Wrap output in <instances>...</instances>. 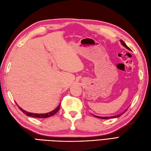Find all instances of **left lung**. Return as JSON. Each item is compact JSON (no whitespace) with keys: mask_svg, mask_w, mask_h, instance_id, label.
I'll use <instances>...</instances> for the list:
<instances>
[{"mask_svg":"<svg viewBox=\"0 0 151 151\" xmlns=\"http://www.w3.org/2000/svg\"><path fill=\"white\" fill-rule=\"evenodd\" d=\"M121 44L124 46V47H126V48H127L128 50H130V49L129 48L128 46L126 45V44L125 43L123 42L122 40H121ZM127 110L125 111H127ZM125 111L124 112H123V113H122L121 114H119V115H116V116H96V115H94V116H96V117H97V118H99V119H113V118H116V117H119V116H120L121 115H122L123 113H125Z\"/></svg>","mask_w":151,"mask_h":151,"instance_id":"1","label":"left lung"}]
</instances>
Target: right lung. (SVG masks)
Listing matches in <instances>:
<instances>
[{
  "label": "right lung",
  "instance_id": "right-lung-1",
  "mask_svg": "<svg viewBox=\"0 0 151 151\" xmlns=\"http://www.w3.org/2000/svg\"><path fill=\"white\" fill-rule=\"evenodd\" d=\"M60 104H59V105H58V106L55 110L52 111H51L50 113H42V114H40V113H29V112L25 111L23 110V109H21V107H19V106H18V107H19V109L21 111H22L23 113H24V114H25L26 115L29 116H32V117H35V118H47V117H50V116H53L57 112H58V111L59 110V109H60Z\"/></svg>",
  "mask_w": 151,
  "mask_h": 151
}]
</instances>
